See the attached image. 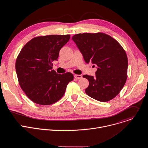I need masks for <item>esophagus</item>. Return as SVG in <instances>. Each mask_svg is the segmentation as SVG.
<instances>
[{"mask_svg":"<svg viewBox=\"0 0 148 148\" xmlns=\"http://www.w3.org/2000/svg\"><path fill=\"white\" fill-rule=\"evenodd\" d=\"M74 77L76 79H81L82 78V75H78V74H75Z\"/></svg>","mask_w":148,"mask_h":148,"instance_id":"obj_1","label":"esophagus"}]
</instances>
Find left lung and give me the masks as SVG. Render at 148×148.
Listing matches in <instances>:
<instances>
[{"mask_svg":"<svg viewBox=\"0 0 148 148\" xmlns=\"http://www.w3.org/2000/svg\"><path fill=\"white\" fill-rule=\"evenodd\" d=\"M72 40L86 62L97 66L95 77L83 75L89 81L86 94L101 102L115 98L127 78L128 61L122 47L112 37L102 33L77 34Z\"/></svg>","mask_w":148,"mask_h":148,"instance_id":"obj_1","label":"left lung"}]
</instances>
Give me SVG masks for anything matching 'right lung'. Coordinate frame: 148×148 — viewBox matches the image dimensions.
Segmentation results:
<instances>
[{"instance_id":"right-lung-1","label":"right lung","mask_w":148,"mask_h":148,"mask_svg":"<svg viewBox=\"0 0 148 148\" xmlns=\"http://www.w3.org/2000/svg\"><path fill=\"white\" fill-rule=\"evenodd\" d=\"M70 35H49L32 38L20 51L16 71L20 87L33 102L53 104L64 95L67 84L73 80L71 73L57 74L52 62L69 41Z\"/></svg>"}]
</instances>
